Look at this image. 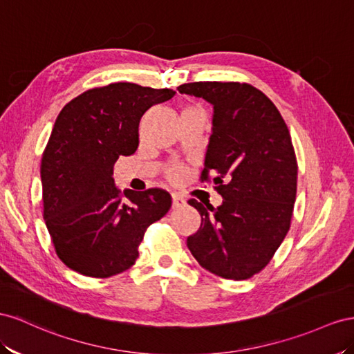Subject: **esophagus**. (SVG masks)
<instances>
[{"mask_svg": "<svg viewBox=\"0 0 354 354\" xmlns=\"http://www.w3.org/2000/svg\"><path fill=\"white\" fill-rule=\"evenodd\" d=\"M183 205H185V200L183 197H180L179 194H171V207L178 209Z\"/></svg>", "mask_w": 354, "mask_h": 354, "instance_id": "esophagus-1", "label": "esophagus"}]
</instances>
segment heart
Segmentation results:
<instances>
[{
    "mask_svg": "<svg viewBox=\"0 0 354 354\" xmlns=\"http://www.w3.org/2000/svg\"><path fill=\"white\" fill-rule=\"evenodd\" d=\"M197 113H205V111H203V108L198 106V105H187V106L183 108V113H180V114L187 115V114H197ZM167 176H169L170 180H179L180 178H183V170H180L179 167L170 169Z\"/></svg>",
    "mask_w": 354,
    "mask_h": 354,
    "instance_id": "heart-1",
    "label": "heart"
}]
</instances>
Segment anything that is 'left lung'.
<instances>
[{"instance_id": "8db88e82", "label": "left lung", "mask_w": 354, "mask_h": 354, "mask_svg": "<svg viewBox=\"0 0 354 354\" xmlns=\"http://www.w3.org/2000/svg\"><path fill=\"white\" fill-rule=\"evenodd\" d=\"M178 90L214 105L200 179L210 183L215 175L214 188L224 198L216 209L188 200L201 224L187 246L214 274L250 279L274 257L294 214L298 165L288 126L276 105L248 83L196 82Z\"/></svg>"}]
</instances>
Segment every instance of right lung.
I'll return each instance as SVG.
<instances>
[{
    "label": "right lung",
    "instance_id": "right-lung-1",
    "mask_svg": "<svg viewBox=\"0 0 354 354\" xmlns=\"http://www.w3.org/2000/svg\"><path fill=\"white\" fill-rule=\"evenodd\" d=\"M171 88L113 83L86 90L60 111L41 158L43 216L56 255L80 274L106 279L132 267L147 228L170 209L167 191L114 185V165L139 145L147 111Z\"/></svg>",
    "mask_w": 354,
    "mask_h": 354
}]
</instances>
